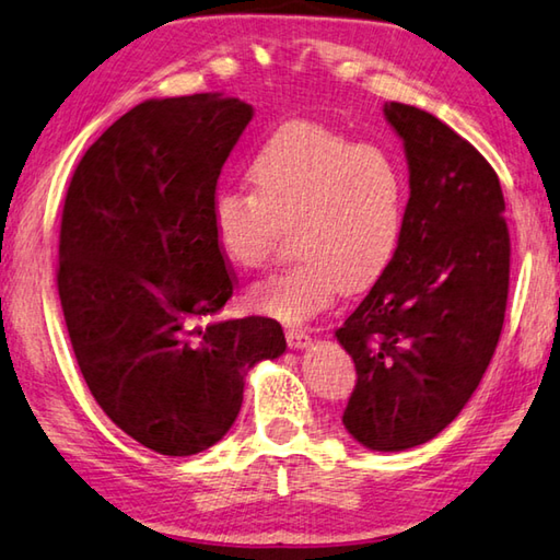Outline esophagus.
Segmentation results:
<instances>
[{
  "instance_id": "obj_1",
  "label": "esophagus",
  "mask_w": 560,
  "mask_h": 560,
  "mask_svg": "<svg viewBox=\"0 0 560 560\" xmlns=\"http://www.w3.org/2000/svg\"><path fill=\"white\" fill-rule=\"evenodd\" d=\"M287 343L293 350H303V348L311 346V336L306 334V330H301V328H289L287 330Z\"/></svg>"
}]
</instances>
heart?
I'll list each match as a JSON object with an SVG mask.
<instances>
[{
    "label": "heart",
    "mask_w": 560,
    "mask_h": 560,
    "mask_svg": "<svg viewBox=\"0 0 560 560\" xmlns=\"http://www.w3.org/2000/svg\"><path fill=\"white\" fill-rule=\"evenodd\" d=\"M249 179L254 192L214 197L212 230L224 261L264 267L289 226L299 254L249 291L261 314L308 320L343 289L373 287L400 249L410 177L390 150L355 143L324 122L289 120L257 150Z\"/></svg>",
    "instance_id": "b5f03b06"
}]
</instances>
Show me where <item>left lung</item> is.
Wrapping results in <instances>:
<instances>
[{"instance_id":"left-lung-1","label":"left lung","mask_w":560,"mask_h":560,"mask_svg":"<svg viewBox=\"0 0 560 560\" xmlns=\"http://www.w3.org/2000/svg\"><path fill=\"white\" fill-rule=\"evenodd\" d=\"M402 138L410 207L400 249L336 330L358 383L346 430L373 452L430 442L462 412L494 355L509 296L499 177L432 113L385 103Z\"/></svg>"}]
</instances>
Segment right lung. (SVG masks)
I'll list each match as a JSON object with an SVG mask.
<instances>
[{"instance_id":"1","label":"right lung","mask_w":560,"mask_h":560,"mask_svg":"<svg viewBox=\"0 0 560 560\" xmlns=\"http://www.w3.org/2000/svg\"><path fill=\"white\" fill-rule=\"evenodd\" d=\"M252 116L222 93L143 101L86 150L66 192L56 283L83 381L122 432L167 457L220 442L246 373L287 350L273 318L197 326L234 291L212 205Z\"/></svg>"}]
</instances>
